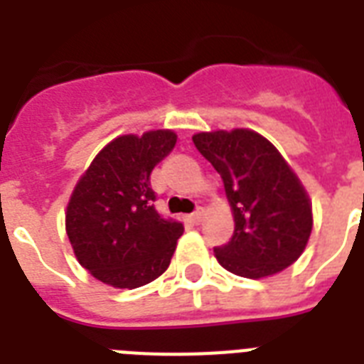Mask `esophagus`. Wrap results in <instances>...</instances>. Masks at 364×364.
<instances>
[{"label": "esophagus", "instance_id": "esophagus-1", "mask_svg": "<svg viewBox=\"0 0 364 364\" xmlns=\"http://www.w3.org/2000/svg\"><path fill=\"white\" fill-rule=\"evenodd\" d=\"M204 215H205L204 208H198V210L193 213V221L194 223H202V221H204Z\"/></svg>", "mask_w": 364, "mask_h": 364}]
</instances>
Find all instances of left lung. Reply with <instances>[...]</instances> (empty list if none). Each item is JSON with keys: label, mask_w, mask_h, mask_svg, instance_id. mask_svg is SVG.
Masks as SVG:
<instances>
[{"label": "left lung", "mask_w": 364, "mask_h": 364, "mask_svg": "<svg viewBox=\"0 0 364 364\" xmlns=\"http://www.w3.org/2000/svg\"><path fill=\"white\" fill-rule=\"evenodd\" d=\"M193 141L219 171L234 213L230 242L215 247L236 276H274L299 259L311 234V204L279 151L253 130L200 132Z\"/></svg>", "instance_id": "1"}]
</instances>
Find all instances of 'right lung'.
Segmentation results:
<instances>
[{"instance_id": "right-lung-1", "label": "right lung", "mask_w": 364, "mask_h": 364, "mask_svg": "<svg viewBox=\"0 0 364 364\" xmlns=\"http://www.w3.org/2000/svg\"><path fill=\"white\" fill-rule=\"evenodd\" d=\"M171 130L107 143L73 188L65 230L82 268L117 289H136L170 266L183 223L154 208L151 171L176 147Z\"/></svg>"}]
</instances>
